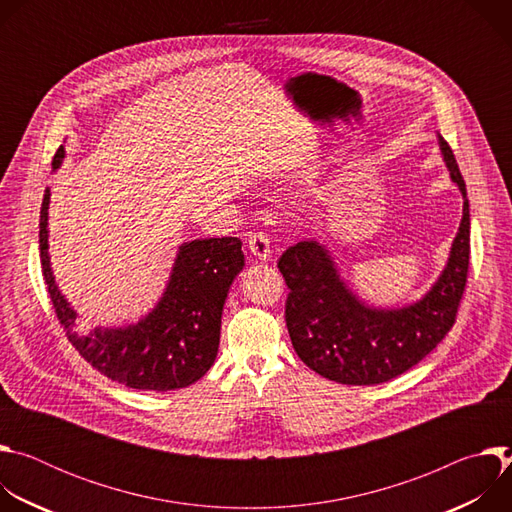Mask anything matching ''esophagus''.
<instances>
[{
	"instance_id": "34e87169",
	"label": "esophagus",
	"mask_w": 512,
	"mask_h": 512,
	"mask_svg": "<svg viewBox=\"0 0 512 512\" xmlns=\"http://www.w3.org/2000/svg\"><path fill=\"white\" fill-rule=\"evenodd\" d=\"M249 251L253 257L259 261H269L271 259V249H269V239L263 233H255L249 237Z\"/></svg>"
}]
</instances>
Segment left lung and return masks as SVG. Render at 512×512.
<instances>
[{"label": "left lung", "mask_w": 512, "mask_h": 512, "mask_svg": "<svg viewBox=\"0 0 512 512\" xmlns=\"http://www.w3.org/2000/svg\"><path fill=\"white\" fill-rule=\"evenodd\" d=\"M437 143L464 210L448 263L421 300L401 308L364 304L318 241L296 243L279 257L277 267L289 287L285 324L291 344L312 371L330 381H391L423 360L456 322L470 263V204L452 148L442 135Z\"/></svg>", "instance_id": "1"}]
</instances>
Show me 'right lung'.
<instances>
[{"label":"right lung","mask_w":512,"mask_h":512,"mask_svg":"<svg viewBox=\"0 0 512 512\" xmlns=\"http://www.w3.org/2000/svg\"><path fill=\"white\" fill-rule=\"evenodd\" d=\"M64 160L60 145L52 160ZM50 188L40 208L42 273L56 316L70 344L101 375L129 389L174 391L202 379L214 364L221 342V318L231 283L245 267L237 237L182 243L160 302L139 322L87 328L58 289L48 255Z\"/></svg>","instance_id":"add662e5"}]
</instances>
